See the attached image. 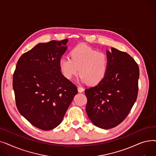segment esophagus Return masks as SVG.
<instances>
[{"label":"esophagus","mask_w":156,"mask_h":156,"mask_svg":"<svg viewBox=\"0 0 156 156\" xmlns=\"http://www.w3.org/2000/svg\"><path fill=\"white\" fill-rule=\"evenodd\" d=\"M78 92L81 93L84 91V89H83V88L81 87H78Z\"/></svg>","instance_id":"esophagus-1"}]
</instances>
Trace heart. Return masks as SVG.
Instances as JSON below:
<instances>
[{
  "label": "heart",
  "mask_w": 156,
  "mask_h": 156,
  "mask_svg": "<svg viewBox=\"0 0 156 156\" xmlns=\"http://www.w3.org/2000/svg\"><path fill=\"white\" fill-rule=\"evenodd\" d=\"M70 57H62L59 62L62 75L68 80L78 75L80 81L90 85L100 83L107 75L109 68V58L103 52L85 45L73 48Z\"/></svg>",
  "instance_id": "b5f03b06"
}]
</instances>
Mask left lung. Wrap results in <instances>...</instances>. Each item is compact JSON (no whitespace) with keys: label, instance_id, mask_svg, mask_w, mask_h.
Masks as SVG:
<instances>
[{"label":"left lung","instance_id":"1","mask_svg":"<svg viewBox=\"0 0 156 156\" xmlns=\"http://www.w3.org/2000/svg\"><path fill=\"white\" fill-rule=\"evenodd\" d=\"M109 68L104 80L85 89L86 112L92 123L111 129L123 121L134 105L138 95L139 68L128 54L111 47L106 51Z\"/></svg>","mask_w":156,"mask_h":156}]
</instances>
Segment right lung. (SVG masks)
I'll use <instances>...</instances> for the list:
<instances>
[{
  "label": "right lung",
  "instance_id": "obj_1",
  "mask_svg": "<svg viewBox=\"0 0 156 156\" xmlns=\"http://www.w3.org/2000/svg\"><path fill=\"white\" fill-rule=\"evenodd\" d=\"M68 39L40 43L19 59L12 87L17 108L34 126L51 130L62 122L77 87L61 72Z\"/></svg>",
  "mask_w": 156,
  "mask_h": 156
}]
</instances>
